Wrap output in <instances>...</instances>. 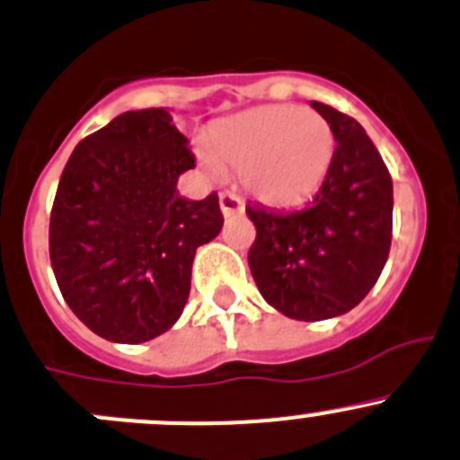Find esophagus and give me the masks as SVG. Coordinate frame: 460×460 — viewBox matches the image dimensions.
Masks as SVG:
<instances>
[{
    "label": "esophagus",
    "mask_w": 460,
    "mask_h": 460,
    "mask_svg": "<svg viewBox=\"0 0 460 460\" xmlns=\"http://www.w3.org/2000/svg\"><path fill=\"white\" fill-rule=\"evenodd\" d=\"M220 208H222V216L231 217L235 216V213H243L244 207H243V199H240L238 195L225 190V193H220Z\"/></svg>",
    "instance_id": "34e87169"
}]
</instances>
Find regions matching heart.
<instances>
[{
	"mask_svg": "<svg viewBox=\"0 0 460 460\" xmlns=\"http://www.w3.org/2000/svg\"><path fill=\"white\" fill-rule=\"evenodd\" d=\"M332 155L334 135L323 117L296 105H267L213 128L199 162L213 177L225 168L243 172V184L262 202L296 204L321 184Z\"/></svg>",
	"mask_w": 460,
	"mask_h": 460,
	"instance_id": "1",
	"label": "heart"
}]
</instances>
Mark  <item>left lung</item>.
Wrapping results in <instances>:
<instances>
[{
  "mask_svg": "<svg viewBox=\"0 0 460 460\" xmlns=\"http://www.w3.org/2000/svg\"><path fill=\"white\" fill-rule=\"evenodd\" d=\"M337 148L319 193L301 208L247 207L256 225L249 270L271 307L296 321L353 310L380 279L394 231V181L355 119L310 102Z\"/></svg>",
  "mask_w": 460,
  "mask_h": 460,
  "instance_id": "left-lung-1",
  "label": "left lung"
}]
</instances>
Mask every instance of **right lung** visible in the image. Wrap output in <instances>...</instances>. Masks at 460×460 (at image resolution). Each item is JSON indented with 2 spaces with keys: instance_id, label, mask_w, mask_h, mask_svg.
I'll list each match as a JSON object with an SVG mask.
<instances>
[{
  "instance_id": "right-lung-1",
  "label": "right lung",
  "mask_w": 460,
  "mask_h": 460,
  "mask_svg": "<svg viewBox=\"0 0 460 460\" xmlns=\"http://www.w3.org/2000/svg\"><path fill=\"white\" fill-rule=\"evenodd\" d=\"M189 168V139L166 107L123 111L71 153L49 253L66 305L98 337L150 341L184 312L195 252L225 225L216 193H177Z\"/></svg>"
}]
</instances>
